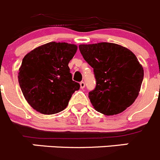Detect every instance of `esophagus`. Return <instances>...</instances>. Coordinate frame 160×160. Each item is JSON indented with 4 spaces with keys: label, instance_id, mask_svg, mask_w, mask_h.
I'll return each mask as SVG.
<instances>
[{
    "label": "esophagus",
    "instance_id": "1",
    "mask_svg": "<svg viewBox=\"0 0 160 160\" xmlns=\"http://www.w3.org/2000/svg\"><path fill=\"white\" fill-rule=\"evenodd\" d=\"M80 88H81L82 89L84 88H85V83H84V82H83V81H81V82H80Z\"/></svg>",
    "mask_w": 160,
    "mask_h": 160
}]
</instances>
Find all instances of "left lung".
I'll return each mask as SVG.
<instances>
[{"instance_id": "1", "label": "left lung", "mask_w": 160, "mask_h": 160, "mask_svg": "<svg viewBox=\"0 0 160 160\" xmlns=\"http://www.w3.org/2000/svg\"><path fill=\"white\" fill-rule=\"evenodd\" d=\"M79 49L94 69L96 85L88 95L94 108L106 115H114L130 107L144 79V70L135 54L110 42L80 45Z\"/></svg>"}]
</instances>
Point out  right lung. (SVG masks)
I'll return each instance as SVG.
<instances>
[{
	"instance_id": "right-lung-1",
	"label": "right lung",
	"mask_w": 160,
	"mask_h": 160,
	"mask_svg": "<svg viewBox=\"0 0 160 160\" xmlns=\"http://www.w3.org/2000/svg\"><path fill=\"white\" fill-rule=\"evenodd\" d=\"M77 46L66 42L46 43L23 58L18 73L23 95L33 109L53 114L66 108L80 85L73 81L68 62Z\"/></svg>"
}]
</instances>
